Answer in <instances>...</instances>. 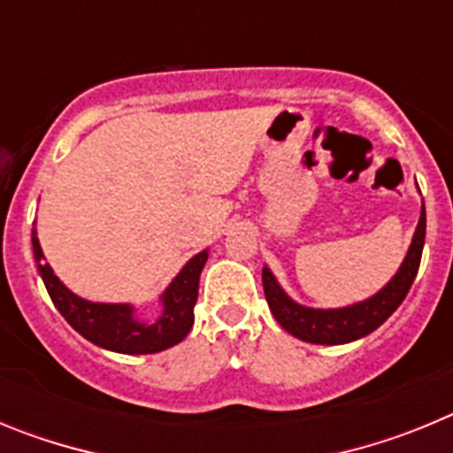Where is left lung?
I'll return each instance as SVG.
<instances>
[{
  "mask_svg": "<svg viewBox=\"0 0 453 453\" xmlns=\"http://www.w3.org/2000/svg\"><path fill=\"white\" fill-rule=\"evenodd\" d=\"M424 235H426V213H424L422 203V215H419L418 231L413 235L411 250H408L397 274L392 276V281L367 302L347 308H334V311H315V308L295 303L276 283L272 272L263 267V290H265L267 306H270L276 322L281 324L288 334L299 340H306V342H313V345H342V342L363 338V335L379 329L397 311L399 303L403 302V297L413 286L419 261H422Z\"/></svg>",
  "mask_w": 453,
  "mask_h": 453,
  "instance_id": "1",
  "label": "left lung"
}]
</instances>
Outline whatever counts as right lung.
Segmentation results:
<instances>
[{
    "instance_id": "obj_1",
    "label": "right lung",
    "mask_w": 453,
    "mask_h": 453,
    "mask_svg": "<svg viewBox=\"0 0 453 453\" xmlns=\"http://www.w3.org/2000/svg\"><path fill=\"white\" fill-rule=\"evenodd\" d=\"M38 272L45 281L51 302L58 313L67 319L72 329L79 331L86 340L104 349L119 351V354H156L167 347L177 345L190 334L195 322V303L199 292V274L206 265L208 254L202 251L179 272L163 295V315L154 324L135 319L134 308L127 303H92L72 295L54 276L51 267L42 263V250L31 231Z\"/></svg>"
}]
</instances>
